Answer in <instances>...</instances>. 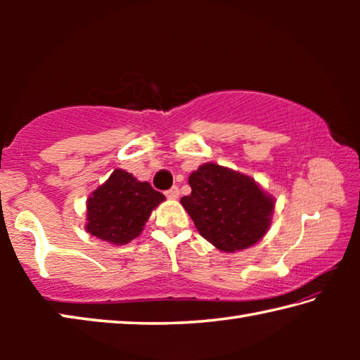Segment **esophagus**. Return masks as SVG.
<instances>
[{
    "label": "esophagus",
    "instance_id": "34e87169",
    "mask_svg": "<svg viewBox=\"0 0 360 360\" xmlns=\"http://www.w3.org/2000/svg\"><path fill=\"white\" fill-rule=\"evenodd\" d=\"M165 195L168 198H172V200H174V198H178L179 197V188L178 187H172V188H168V191L165 192Z\"/></svg>",
    "mask_w": 360,
    "mask_h": 360
}]
</instances>
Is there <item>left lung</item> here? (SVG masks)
Returning <instances> with one entry per match:
<instances>
[{"label":"left lung","instance_id":"left-lung-1","mask_svg":"<svg viewBox=\"0 0 360 360\" xmlns=\"http://www.w3.org/2000/svg\"><path fill=\"white\" fill-rule=\"evenodd\" d=\"M192 193L181 198L198 233L219 251L235 252L257 243L271 224L275 200L252 178L216 163L188 176Z\"/></svg>","mask_w":360,"mask_h":360}]
</instances>
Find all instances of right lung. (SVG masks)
Masks as SVG:
<instances>
[{"label":"right lung","mask_w":360,"mask_h":360,"mask_svg":"<svg viewBox=\"0 0 360 360\" xmlns=\"http://www.w3.org/2000/svg\"><path fill=\"white\" fill-rule=\"evenodd\" d=\"M165 195L124 169H114L87 200L85 230L111 245H127L141 233L152 210Z\"/></svg>","instance_id":"add662e5"}]
</instances>
